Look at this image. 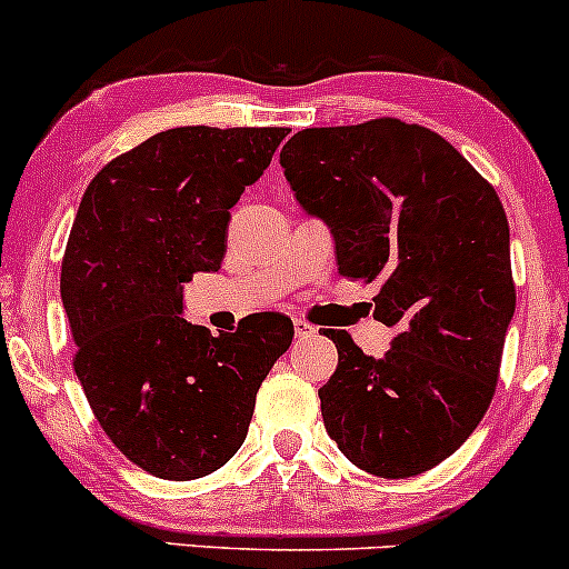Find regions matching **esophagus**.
<instances>
[{"label":"esophagus","mask_w":569,"mask_h":569,"mask_svg":"<svg viewBox=\"0 0 569 569\" xmlns=\"http://www.w3.org/2000/svg\"><path fill=\"white\" fill-rule=\"evenodd\" d=\"M292 328H296V338H309L317 333V328L311 322H306V319H292Z\"/></svg>","instance_id":"34e87169"}]
</instances>
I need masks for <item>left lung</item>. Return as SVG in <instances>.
<instances>
[{
    "instance_id": "1",
    "label": "left lung",
    "mask_w": 569,
    "mask_h": 569,
    "mask_svg": "<svg viewBox=\"0 0 569 569\" xmlns=\"http://www.w3.org/2000/svg\"><path fill=\"white\" fill-rule=\"evenodd\" d=\"M279 163L333 233L338 273L379 282L373 317L398 330L385 357L325 333L338 349L319 389L325 430L366 473H425L495 398L516 311L506 209L443 137L398 118L303 129Z\"/></svg>"
}]
</instances>
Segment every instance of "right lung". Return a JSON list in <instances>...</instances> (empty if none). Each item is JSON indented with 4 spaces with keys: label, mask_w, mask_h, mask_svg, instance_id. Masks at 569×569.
Returning a JSON list of instances; mask_svg holds the SVG:
<instances>
[{
    "label": "right lung",
    "mask_w": 569,
    "mask_h": 569,
    "mask_svg": "<svg viewBox=\"0 0 569 569\" xmlns=\"http://www.w3.org/2000/svg\"><path fill=\"white\" fill-rule=\"evenodd\" d=\"M287 133L161 131L112 158L80 201L61 263L74 373L101 430L158 478L222 468L292 343L287 317H250L220 336L182 317V284L220 268L231 207Z\"/></svg>",
    "instance_id": "add662e5"
}]
</instances>
